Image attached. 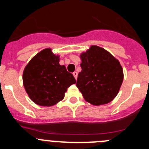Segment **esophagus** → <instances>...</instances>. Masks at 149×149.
I'll return each mask as SVG.
<instances>
[{
	"instance_id": "1",
	"label": "esophagus",
	"mask_w": 149,
	"mask_h": 149,
	"mask_svg": "<svg viewBox=\"0 0 149 149\" xmlns=\"http://www.w3.org/2000/svg\"><path fill=\"white\" fill-rule=\"evenodd\" d=\"M73 76H74V77H75V79H77V76H78V73H77V72H76V71L73 72Z\"/></svg>"
}]
</instances>
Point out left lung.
Masks as SVG:
<instances>
[{
	"instance_id": "left-lung-1",
	"label": "left lung",
	"mask_w": 149,
	"mask_h": 149,
	"mask_svg": "<svg viewBox=\"0 0 149 149\" xmlns=\"http://www.w3.org/2000/svg\"><path fill=\"white\" fill-rule=\"evenodd\" d=\"M81 71L76 86L87 102L106 104L115 98L123 81V70L118 59L102 47L91 45L81 53Z\"/></svg>"
}]
</instances>
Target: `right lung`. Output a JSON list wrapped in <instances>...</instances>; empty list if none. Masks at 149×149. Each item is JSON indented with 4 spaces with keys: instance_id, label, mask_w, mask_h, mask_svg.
<instances>
[{
    "instance_id": "add662e5",
    "label": "right lung",
    "mask_w": 149,
    "mask_h": 149,
    "mask_svg": "<svg viewBox=\"0 0 149 149\" xmlns=\"http://www.w3.org/2000/svg\"><path fill=\"white\" fill-rule=\"evenodd\" d=\"M60 55L45 48L34 55L24 68L23 84L30 100L51 107L63 100L67 88L76 83L73 74L59 63Z\"/></svg>"
}]
</instances>
